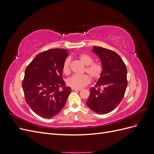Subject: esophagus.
I'll list each match as a JSON object with an SVG mask.
<instances>
[{"instance_id": "1", "label": "esophagus", "mask_w": 154, "mask_h": 154, "mask_svg": "<svg viewBox=\"0 0 154 154\" xmlns=\"http://www.w3.org/2000/svg\"><path fill=\"white\" fill-rule=\"evenodd\" d=\"M72 91H81L82 88H72Z\"/></svg>"}]
</instances>
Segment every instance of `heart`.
Returning <instances> with one entry per match:
<instances>
[{"instance_id": "obj_1", "label": "heart", "mask_w": 154, "mask_h": 154, "mask_svg": "<svg viewBox=\"0 0 154 154\" xmlns=\"http://www.w3.org/2000/svg\"><path fill=\"white\" fill-rule=\"evenodd\" d=\"M78 58L80 61L85 65L84 72H87L93 80H97L102 75L103 67L100 62H93L94 60L87 54L82 53L79 54ZM71 60L67 58L63 63L62 72L66 75H69L71 73ZM91 78L87 74H83L81 76L74 75L67 80V84L73 88H80L85 87L90 83Z\"/></svg>"}]
</instances>
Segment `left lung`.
Listing matches in <instances>:
<instances>
[{
    "instance_id": "8db88e82",
    "label": "left lung",
    "mask_w": 154,
    "mask_h": 154,
    "mask_svg": "<svg viewBox=\"0 0 154 154\" xmlns=\"http://www.w3.org/2000/svg\"><path fill=\"white\" fill-rule=\"evenodd\" d=\"M92 51L101 59L103 71L95 87L91 88L86 104L96 113L107 114L123 98L128 84L127 69L114 51L98 46H94Z\"/></svg>"
}]
</instances>
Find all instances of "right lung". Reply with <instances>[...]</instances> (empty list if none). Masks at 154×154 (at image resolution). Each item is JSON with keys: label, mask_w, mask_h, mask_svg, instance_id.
Returning <instances> with one entry per match:
<instances>
[{"label": "right lung", "mask_w": 154, "mask_h": 154, "mask_svg": "<svg viewBox=\"0 0 154 154\" xmlns=\"http://www.w3.org/2000/svg\"><path fill=\"white\" fill-rule=\"evenodd\" d=\"M68 51L51 49L37 54L27 66L22 85L26 103L44 118L57 115L71 92L62 79V66Z\"/></svg>", "instance_id": "add662e5"}]
</instances>
